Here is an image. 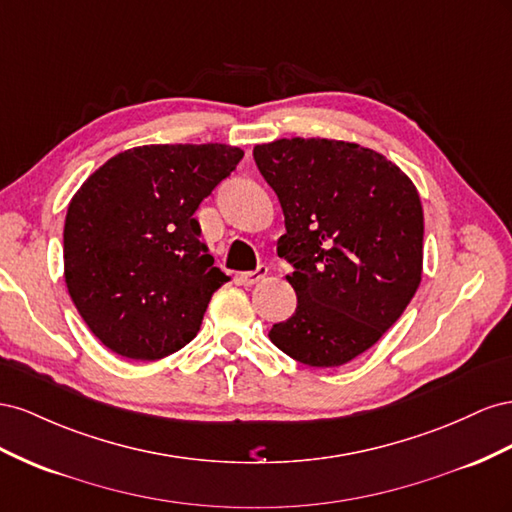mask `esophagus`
I'll use <instances>...</instances> for the list:
<instances>
[{"mask_svg": "<svg viewBox=\"0 0 512 512\" xmlns=\"http://www.w3.org/2000/svg\"><path fill=\"white\" fill-rule=\"evenodd\" d=\"M266 274H268V266H259V268L253 270V272H242V274L238 276V281H240L242 285H255V283H259L261 279H266Z\"/></svg>", "mask_w": 512, "mask_h": 512, "instance_id": "obj_1", "label": "esophagus"}]
</instances>
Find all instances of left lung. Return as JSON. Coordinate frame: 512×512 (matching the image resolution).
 Listing matches in <instances>:
<instances>
[{
    "label": "left lung",
    "mask_w": 512,
    "mask_h": 512,
    "mask_svg": "<svg viewBox=\"0 0 512 512\" xmlns=\"http://www.w3.org/2000/svg\"><path fill=\"white\" fill-rule=\"evenodd\" d=\"M259 173L281 201L276 253L296 313L270 341L309 367H341L375 345L422 276V206L412 180L382 154L334 139L255 145Z\"/></svg>",
    "instance_id": "8db88e82"
}]
</instances>
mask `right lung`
Returning <instances> with one entry per match:
<instances>
[{
	"instance_id": "add662e5",
	"label": "right lung",
	"mask_w": 512,
	"mask_h": 512,
	"mask_svg": "<svg viewBox=\"0 0 512 512\" xmlns=\"http://www.w3.org/2000/svg\"><path fill=\"white\" fill-rule=\"evenodd\" d=\"M242 156L223 143L141 145L109 158L72 197L66 287L113 354L158 360L195 339L212 294L229 281L195 212Z\"/></svg>"
}]
</instances>
